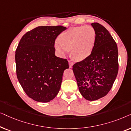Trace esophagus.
<instances>
[{
	"label": "esophagus",
	"instance_id": "1",
	"mask_svg": "<svg viewBox=\"0 0 131 131\" xmlns=\"http://www.w3.org/2000/svg\"><path fill=\"white\" fill-rule=\"evenodd\" d=\"M73 64H74L73 62H71V61H69V68H71L72 67Z\"/></svg>",
	"mask_w": 131,
	"mask_h": 131
}]
</instances>
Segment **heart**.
Instances as JSON below:
<instances>
[{
	"instance_id": "heart-1",
	"label": "heart",
	"mask_w": 131,
	"mask_h": 131,
	"mask_svg": "<svg viewBox=\"0 0 131 131\" xmlns=\"http://www.w3.org/2000/svg\"><path fill=\"white\" fill-rule=\"evenodd\" d=\"M96 38V31L92 26L72 27L61 34L59 42L55 43V48L62 55L71 50L72 58L80 62L91 54Z\"/></svg>"
}]
</instances>
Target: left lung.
I'll return each instance as SVG.
<instances>
[{
	"instance_id": "1",
	"label": "left lung",
	"mask_w": 131,
	"mask_h": 131,
	"mask_svg": "<svg viewBox=\"0 0 131 131\" xmlns=\"http://www.w3.org/2000/svg\"><path fill=\"white\" fill-rule=\"evenodd\" d=\"M96 34L93 50L85 60L72 67L80 92L88 101L105 96L118 71V49L108 31L97 23L91 24Z\"/></svg>"
}]
</instances>
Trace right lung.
Listing matches in <instances>:
<instances>
[{"mask_svg":"<svg viewBox=\"0 0 131 131\" xmlns=\"http://www.w3.org/2000/svg\"><path fill=\"white\" fill-rule=\"evenodd\" d=\"M67 27L39 26L24 34L15 51L16 73L27 95L38 102H47L58 94L67 59L55 56L57 36Z\"/></svg>","mask_w":131,"mask_h":131,"instance_id":"right-lung-1","label":"right lung"}]
</instances>
